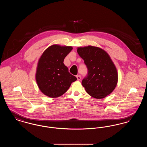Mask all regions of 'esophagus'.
Instances as JSON below:
<instances>
[{"label": "esophagus", "mask_w": 147, "mask_h": 147, "mask_svg": "<svg viewBox=\"0 0 147 147\" xmlns=\"http://www.w3.org/2000/svg\"><path fill=\"white\" fill-rule=\"evenodd\" d=\"M77 78L78 80H80L81 79V77H80V76H77Z\"/></svg>", "instance_id": "34e87169"}]
</instances>
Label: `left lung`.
<instances>
[{
  "label": "left lung",
  "mask_w": 147,
  "mask_h": 147,
  "mask_svg": "<svg viewBox=\"0 0 147 147\" xmlns=\"http://www.w3.org/2000/svg\"><path fill=\"white\" fill-rule=\"evenodd\" d=\"M78 53L88 68L87 76L82 84L93 98H103L115 89L118 81L117 69L108 53L99 47H78Z\"/></svg>",
  "instance_id": "left-lung-1"
}]
</instances>
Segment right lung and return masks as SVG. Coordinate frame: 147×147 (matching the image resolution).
Listing matches in <instances>:
<instances>
[{"label": "right lung", "instance_id": "add662e5", "mask_svg": "<svg viewBox=\"0 0 147 147\" xmlns=\"http://www.w3.org/2000/svg\"><path fill=\"white\" fill-rule=\"evenodd\" d=\"M71 46L54 45L46 49L38 62L36 73L37 85L45 95L58 98L68 90L77 78L68 71L63 61L72 50Z\"/></svg>", "mask_w": 147, "mask_h": 147}]
</instances>
